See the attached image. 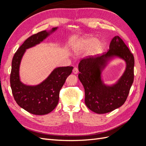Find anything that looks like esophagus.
<instances>
[{"label":"esophagus","mask_w":146,"mask_h":146,"mask_svg":"<svg viewBox=\"0 0 146 146\" xmlns=\"http://www.w3.org/2000/svg\"><path fill=\"white\" fill-rule=\"evenodd\" d=\"M72 72H73V73L75 74H78V68H76V67H75V68L73 69Z\"/></svg>","instance_id":"obj_1"}]
</instances>
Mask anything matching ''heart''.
I'll list each match as a JSON object with an SVG mask.
<instances>
[{
    "mask_svg": "<svg viewBox=\"0 0 146 146\" xmlns=\"http://www.w3.org/2000/svg\"><path fill=\"white\" fill-rule=\"evenodd\" d=\"M76 47L78 50L87 51L90 49L91 55H97L103 52L104 45L102 42L98 41L96 38L86 36L79 39L76 44Z\"/></svg>",
    "mask_w": 146,
    "mask_h": 146,
    "instance_id": "heart-1",
    "label": "heart"
}]
</instances>
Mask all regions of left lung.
Instances as JSON below:
<instances>
[{
    "mask_svg": "<svg viewBox=\"0 0 146 146\" xmlns=\"http://www.w3.org/2000/svg\"><path fill=\"white\" fill-rule=\"evenodd\" d=\"M114 56L126 61V69L115 85L107 87L101 82L100 70ZM134 64L133 55L118 36L112 39L108 52L82 59L78 64V78L85 88L87 107L94 113L104 114L121 107L126 101L133 82Z\"/></svg>",
    "mask_w": 146,
    "mask_h": 146,
    "instance_id": "obj_1",
    "label": "left lung"
}]
</instances>
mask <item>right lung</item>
Listing matches in <instances>:
<instances>
[{
	"label": "right lung",
	"mask_w": 146,
	"mask_h": 146,
	"mask_svg": "<svg viewBox=\"0 0 146 146\" xmlns=\"http://www.w3.org/2000/svg\"><path fill=\"white\" fill-rule=\"evenodd\" d=\"M56 29L54 28L50 32ZM48 35L44 30L30 36L17 49L12 60L10 85L14 99L19 107L36 115L48 114L55 108L58 103L60 90L73 69L72 66L57 68L46 80L35 86L25 85L21 82L19 64L25 49L39 44Z\"/></svg>",
	"instance_id": "obj_1"
}]
</instances>
